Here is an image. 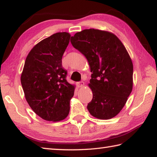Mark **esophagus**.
Wrapping results in <instances>:
<instances>
[{"instance_id":"obj_1","label":"esophagus","mask_w":157,"mask_h":157,"mask_svg":"<svg viewBox=\"0 0 157 157\" xmlns=\"http://www.w3.org/2000/svg\"><path fill=\"white\" fill-rule=\"evenodd\" d=\"M77 86L78 88H82L84 86V82H77Z\"/></svg>"}]
</instances>
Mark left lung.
Segmentation results:
<instances>
[{
	"label": "left lung",
	"mask_w": 157,
	"mask_h": 157,
	"mask_svg": "<svg viewBox=\"0 0 157 157\" xmlns=\"http://www.w3.org/2000/svg\"><path fill=\"white\" fill-rule=\"evenodd\" d=\"M71 42L86 57L92 73L88 86L93 99L87 109L99 119L115 117L133 86V64L126 47L114 33L94 29L76 33Z\"/></svg>",
	"instance_id": "1"
}]
</instances>
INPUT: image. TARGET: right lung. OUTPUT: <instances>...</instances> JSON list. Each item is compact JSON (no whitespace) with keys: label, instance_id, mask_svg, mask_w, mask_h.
<instances>
[{"label":"right lung","instance_id":"obj_1","mask_svg":"<svg viewBox=\"0 0 157 157\" xmlns=\"http://www.w3.org/2000/svg\"><path fill=\"white\" fill-rule=\"evenodd\" d=\"M71 34L59 32L36 44L28 54L21 81L25 99L36 115L53 122L64 119L75 86L66 80L62 56Z\"/></svg>","mask_w":157,"mask_h":157}]
</instances>
